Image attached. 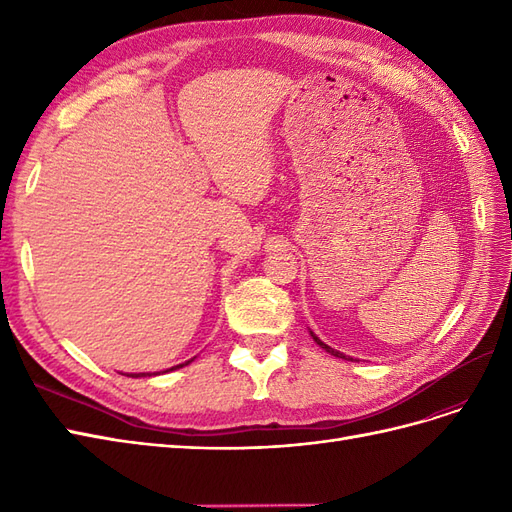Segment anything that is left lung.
Instances as JSON below:
<instances>
[{
    "label": "left lung",
    "instance_id": "1",
    "mask_svg": "<svg viewBox=\"0 0 512 512\" xmlns=\"http://www.w3.org/2000/svg\"><path fill=\"white\" fill-rule=\"evenodd\" d=\"M314 339H316V344H318V346H322V348H324V350H327V352H331V354H333V356H339V359H346V356H344V354H342V352H337V350H333V348H331V346H327V344H322V342H320V339H318V337H316V335H314Z\"/></svg>",
    "mask_w": 512,
    "mask_h": 512
}]
</instances>
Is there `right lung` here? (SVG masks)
Masks as SVG:
<instances>
[{"label":"right lung","mask_w":512,"mask_h":512,"mask_svg":"<svg viewBox=\"0 0 512 512\" xmlns=\"http://www.w3.org/2000/svg\"><path fill=\"white\" fill-rule=\"evenodd\" d=\"M188 363H190V361H188ZM177 367H183V365H177ZM177 367H170V369H177ZM170 369H168V371H170ZM138 376H145V374H136V376H132V378H138ZM147 376H149V374H147Z\"/></svg>","instance_id":"add662e5"}]
</instances>
